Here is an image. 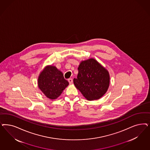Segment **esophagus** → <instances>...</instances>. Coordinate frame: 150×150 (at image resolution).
Segmentation results:
<instances>
[{
  "label": "esophagus",
  "mask_w": 150,
  "mask_h": 150,
  "mask_svg": "<svg viewBox=\"0 0 150 150\" xmlns=\"http://www.w3.org/2000/svg\"><path fill=\"white\" fill-rule=\"evenodd\" d=\"M68 82L69 84H72L73 82V80L72 78H69V79H68Z\"/></svg>",
  "instance_id": "obj_1"
}]
</instances>
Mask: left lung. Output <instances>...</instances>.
Here are the masks:
<instances>
[{
	"instance_id": "1",
	"label": "left lung",
	"mask_w": 150,
	"mask_h": 150,
	"mask_svg": "<svg viewBox=\"0 0 150 150\" xmlns=\"http://www.w3.org/2000/svg\"><path fill=\"white\" fill-rule=\"evenodd\" d=\"M77 78L73 79L75 87L88 100L100 99L110 84L108 71L94 58L82 61L78 66Z\"/></svg>"
}]
</instances>
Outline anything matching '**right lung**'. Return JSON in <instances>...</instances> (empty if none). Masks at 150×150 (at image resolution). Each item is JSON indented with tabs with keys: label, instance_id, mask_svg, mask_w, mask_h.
<instances>
[{
	"label": "right lung",
	"instance_id": "1",
	"mask_svg": "<svg viewBox=\"0 0 150 150\" xmlns=\"http://www.w3.org/2000/svg\"><path fill=\"white\" fill-rule=\"evenodd\" d=\"M69 85L62 72L54 66L44 68L38 77V87L44 95L51 100L56 99Z\"/></svg>",
	"mask_w": 150,
	"mask_h": 150
}]
</instances>
